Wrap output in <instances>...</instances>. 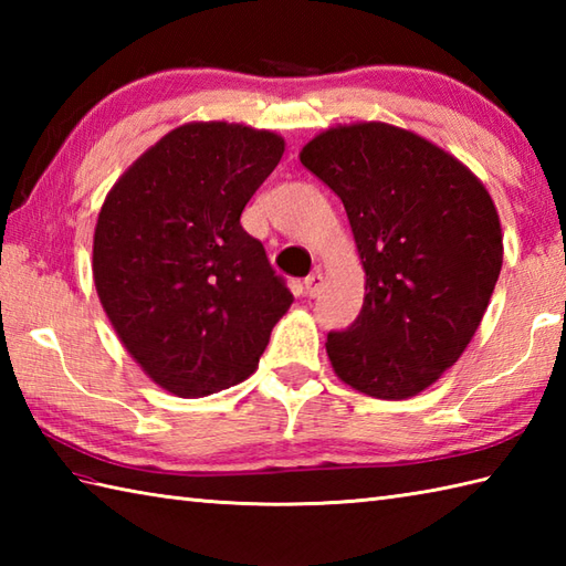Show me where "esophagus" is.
<instances>
[{"label":"esophagus","instance_id":"esophagus-1","mask_svg":"<svg viewBox=\"0 0 566 566\" xmlns=\"http://www.w3.org/2000/svg\"><path fill=\"white\" fill-rule=\"evenodd\" d=\"M304 290H306V296L321 294V290H323V274L321 272H311L306 280H304Z\"/></svg>","mask_w":566,"mask_h":566}]
</instances>
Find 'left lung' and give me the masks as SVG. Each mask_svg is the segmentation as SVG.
Instances as JSON below:
<instances>
[{"instance_id":"left-lung-1","label":"left lung","mask_w":566,"mask_h":566,"mask_svg":"<svg viewBox=\"0 0 566 566\" xmlns=\"http://www.w3.org/2000/svg\"><path fill=\"white\" fill-rule=\"evenodd\" d=\"M302 165L340 197L367 274L359 316L328 333L335 375L375 399L416 396L460 359L494 294V201L460 160L389 124L331 128Z\"/></svg>"}]
</instances>
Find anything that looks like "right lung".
I'll return each mask as SVG.
<instances>
[{
	"instance_id": "add662e5",
	"label": "right lung",
	"mask_w": 566,
	"mask_h": 566,
	"mask_svg": "<svg viewBox=\"0 0 566 566\" xmlns=\"http://www.w3.org/2000/svg\"><path fill=\"white\" fill-rule=\"evenodd\" d=\"M284 140L235 124H187L143 153L106 197L94 284L146 375L185 399L255 371L294 296L240 213Z\"/></svg>"
}]
</instances>
